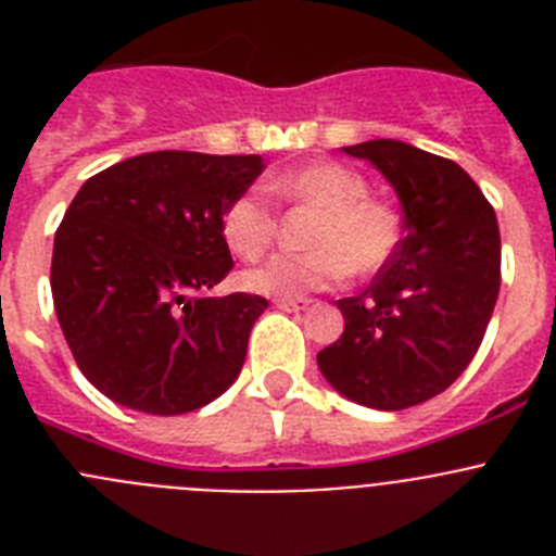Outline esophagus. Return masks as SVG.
<instances>
[{
	"label": "esophagus",
	"instance_id": "34e87169",
	"mask_svg": "<svg viewBox=\"0 0 556 556\" xmlns=\"http://www.w3.org/2000/svg\"><path fill=\"white\" fill-rule=\"evenodd\" d=\"M312 303H314L312 298H278V301H275V306L283 308V312H306Z\"/></svg>",
	"mask_w": 556,
	"mask_h": 556
}]
</instances>
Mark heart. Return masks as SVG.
<instances>
[{
	"label": "heart",
	"mask_w": 556,
	"mask_h": 556,
	"mask_svg": "<svg viewBox=\"0 0 556 556\" xmlns=\"http://www.w3.org/2000/svg\"><path fill=\"white\" fill-rule=\"evenodd\" d=\"M269 189L283 203L317 211L306 236L314 250L273 255L269 262L250 267L242 275L250 292L298 298L333 287L348 269L353 275H372L390 262L401 242V219L395 211L372 200L367 180L348 166L317 161L275 175ZM219 228L228 248L253 262L275 242L278 214L264 191L248 189L225 205Z\"/></svg>",
	"instance_id": "obj_1"
}]
</instances>
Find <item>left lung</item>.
Listing matches in <instances>:
<instances>
[{"label": "left lung", "mask_w": 556, "mask_h": 556, "mask_svg": "<svg viewBox=\"0 0 556 556\" xmlns=\"http://www.w3.org/2000/svg\"><path fill=\"white\" fill-rule=\"evenodd\" d=\"M342 150L390 180L404 239L365 292L337 301L345 331L317 365L356 404L409 409L448 390L479 351L501 287L498 223L454 161L395 139Z\"/></svg>", "instance_id": "obj_1"}]
</instances>
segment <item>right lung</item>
<instances>
[{"mask_svg": "<svg viewBox=\"0 0 556 556\" xmlns=\"http://www.w3.org/2000/svg\"><path fill=\"white\" fill-rule=\"evenodd\" d=\"M262 155L161 150L88 178L58 225L52 301L83 376L116 404L184 415L236 381L262 294L208 298L233 267L219 219Z\"/></svg>", "mask_w": 556, "mask_h": 556, "instance_id": "right-lung-1", "label": "right lung"}]
</instances>
